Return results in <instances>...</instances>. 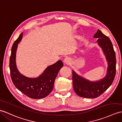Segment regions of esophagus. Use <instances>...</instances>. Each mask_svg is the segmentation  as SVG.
<instances>
[{
	"label": "esophagus",
	"instance_id": "1",
	"mask_svg": "<svg viewBox=\"0 0 122 122\" xmlns=\"http://www.w3.org/2000/svg\"><path fill=\"white\" fill-rule=\"evenodd\" d=\"M72 60L71 59L69 58H66L63 60V62L66 64H70L71 63Z\"/></svg>",
	"mask_w": 122,
	"mask_h": 122
}]
</instances>
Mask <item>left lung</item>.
I'll return each mask as SVG.
<instances>
[{
	"label": "left lung",
	"instance_id": "1",
	"mask_svg": "<svg viewBox=\"0 0 122 122\" xmlns=\"http://www.w3.org/2000/svg\"><path fill=\"white\" fill-rule=\"evenodd\" d=\"M93 37L102 50L108 63L106 76L97 81H90L72 71L73 88L78 96L86 98H96L111 85L116 73V56L111 41L108 37L98 30Z\"/></svg>",
	"mask_w": 122,
	"mask_h": 122
}]
</instances>
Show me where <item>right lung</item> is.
<instances>
[{"instance_id": "add662e5", "label": "right lung", "mask_w": 122, "mask_h": 122, "mask_svg": "<svg viewBox=\"0 0 122 122\" xmlns=\"http://www.w3.org/2000/svg\"><path fill=\"white\" fill-rule=\"evenodd\" d=\"M23 33L14 42L10 58V75L15 86L23 94L32 99H39L46 97L52 92L55 81L59 71L63 66L61 60L48 66L42 74L36 78H30L21 74L16 67V51L21 41Z\"/></svg>"}]
</instances>
